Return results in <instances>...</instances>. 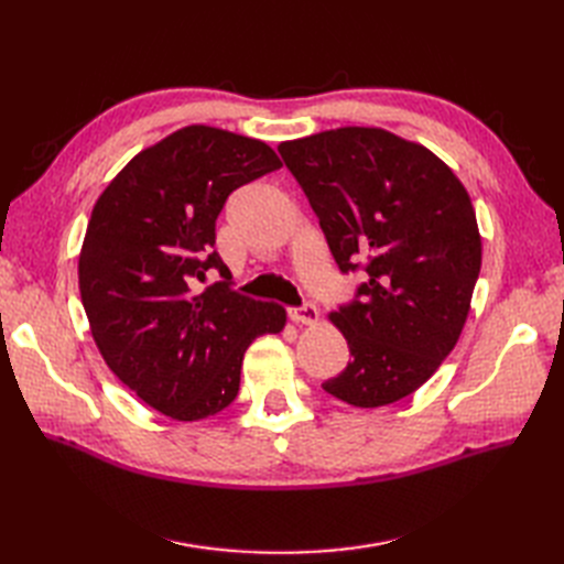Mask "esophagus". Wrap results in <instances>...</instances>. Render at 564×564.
Segmentation results:
<instances>
[{
  "instance_id": "obj_1",
  "label": "esophagus",
  "mask_w": 564,
  "mask_h": 564,
  "mask_svg": "<svg viewBox=\"0 0 564 564\" xmlns=\"http://www.w3.org/2000/svg\"><path fill=\"white\" fill-rule=\"evenodd\" d=\"M289 319L296 324H315L317 322V308L311 303L299 305V308H289Z\"/></svg>"
}]
</instances>
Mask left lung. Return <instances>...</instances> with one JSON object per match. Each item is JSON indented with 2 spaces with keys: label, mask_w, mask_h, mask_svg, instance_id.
Segmentation results:
<instances>
[{
  "label": "left lung",
  "mask_w": 564,
  "mask_h": 564,
  "mask_svg": "<svg viewBox=\"0 0 564 564\" xmlns=\"http://www.w3.org/2000/svg\"><path fill=\"white\" fill-rule=\"evenodd\" d=\"M338 268L365 265L357 299L329 313L350 362L329 395L373 409L412 395L454 350L480 275L470 195L429 148L379 127L278 145Z\"/></svg>",
  "instance_id": "obj_1"
}]
</instances>
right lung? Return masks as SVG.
<instances>
[{
  "mask_svg": "<svg viewBox=\"0 0 564 564\" xmlns=\"http://www.w3.org/2000/svg\"><path fill=\"white\" fill-rule=\"evenodd\" d=\"M268 143L191 124L141 150L94 204L79 251V294L106 365L176 421L237 398L247 348L280 334L286 311L228 286L216 218L237 187L275 172ZM209 269L225 278L203 290Z\"/></svg>",
  "mask_w": 564,
  "mask_h": 564,
  "instance_id": "right-lung-1",
  "label": "right lung"
}]
</instances>
